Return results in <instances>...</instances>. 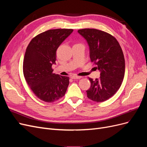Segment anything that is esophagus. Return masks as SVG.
<instances>
[{"label": "esophagus", "instance_id": "1", "mask_svg": "<svg viewBox=\"0 0 147 147\" xmlns=\"http://www.w3.org/2000/svg\"><path fill=\"white\" fill-rule=\"evenodd\" d=\"M71 78H72V79H80L82 78V77L78 76V75H73V76L71 77Z\"/></svg>", "mask_w": 147, "mask_h": 147}]
</instances>
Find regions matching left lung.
Instances as JSON below:
<instances>
[{
    "label": "left lung",
    "instance_id": "obj_1",
    "mask_svg": "<svg viewBox=\"0 0 147 147\" xmlns=\"http://www.w3.org/2000/svg\"><path fill=\"white\" fill-rule=\"evenodd\" d=\"M78 32L86 40L91 61L100 72V77L89 78L91 86L86 91L89 99L97 102L112 97L121 85L125 72L122 49L112 35L96 29H82Z\"/></svg>",
    "mask_w": 147,
    "mask_h": 147
}]
</instances>
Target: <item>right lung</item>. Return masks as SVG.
Instances as JSON below:
<instances>
[{"instance_id":"add662e5","label":"right lung","mask_w":147,"mask_h":147,"mask_svg":"<svg viewBox=\"0 0 147 147\" xmlns=\"http://www.w3.org/2000/svg\"><path fill=\"white\" fill-rule=\"evenodd\" d=\"M71 29H50L34 37L26 48L23 74L30 90L38 99L53 102L62 98L69 84V77L53 73L56 50L73 32Z\"/></svg>"}]
</instances>
